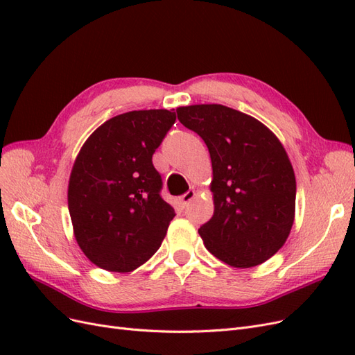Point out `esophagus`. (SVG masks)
Masks as SVG:
<instances>
[{
    "label": "esophagus",
    "instance_id": "obj_1",
    "mask_svg": "<svg viewBox=\"0 0 355 355\" xmlns=\"http://www.w3.org/2000/svg\"><path fill=\"white\" fill-rule=\"evenodd\" d=\"M196 196H197V192H196L194 189H189V191L187 192V194H184V196H180V197H179L180 206H182V207H185L189 201H192V200L196 198Z\"/></svg>",
    "mask_w": 355,
    "mask_h": 355
}]
</instances>
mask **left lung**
I'll use <instances>...</instances> for the list:
<instances>
[{
    "label": "left lung",
    "mask_w": 355,
    "mask_h": 355,
    "mask_svg": "<svg viewBox=\"0 0 355 355\" xmlns=\"http://www.w3.org/2000/svg\"><path fill=\"white\" fill-rule=\"evenodd\" d=\"M179 121L206 142L214 211L198 230L206 249L234 268H253L286 243L296 179L283 144L263 123L219 103L179 106Z\"/></svg>",
    "instance_id": "obj_1"
}]
</instances>
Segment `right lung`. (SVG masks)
Segmentation results:
<instances>
[{
  "mask_svg": "<svg viewBox=\"0 0 355 355\" xmlns=\"http://www.w3.org/2000/svg\"><path fill=\"white\" fill-rule=\"evenodd\" d=\"M175 110L112 116L89 136L68 185L72 230L83 253L102 270L130 272L163 243L175 209L159 197L153 154L176 121Z\"/></svg>",
  "mask_w": 355,
  "mask_h": 355,
  "instance_id": "obj_1",
  "label": "right lung"
}]
</instances>
